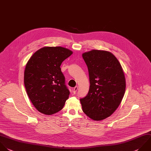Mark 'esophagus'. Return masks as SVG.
I'll use <instances>...</instances> for the list:
<instances>
[{"mask_svg": "<svg viewBox=\"0 0 151 151\" xmlns=\"http://www.w3.org/2000/svg\"><path fill=\"white\" fill-rule=\"evenodd\" d=\"M77 90H78V86H76L74 88V89H73V93L75 94V93L77 92Z\"/></svg>", "mask_w": 151, "mask_h": 151, "instance_id": "esophagus-1", "label": "esophagus"}]
</instances>
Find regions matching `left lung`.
Segmentation results:
<instances>
[{"mask_svg": "<svg viewBox=\"0 0 151 151\" xmlns=\"http://www.w3.org/2000/svg\"><path fill=\"white\" fill-rule=\"evenodd\" d=\"M82 57L87 66L90 88L80 99L83 112L91 119L102 120L119 106L126 90V78L117 58L110 52L92 50Z\"/></svg>", "mask_w": 151, "mask_h": 151, "instance_id": "left-lung-1", "label": "left lung"}]
</instances>
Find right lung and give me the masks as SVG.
<instances>
[{
	"label": "right lung",
	"mask_w": 151,
	"mask_h": 151,
	"mask_svg": "<svg viewBox=\"0 0 151 151\" xmlns=\"http://www.w3.org/2000/svg\"><path fill=\"white\" fill-rule=\"evenodd\" d=\"M61 47H44L27 62L24 71L27 93L40 113L51 115L60 111L69 97L61 63L72 54Z\"/></svg>",
	"instance_id": "1"
}]
</instances>
